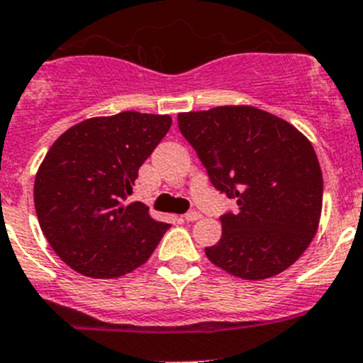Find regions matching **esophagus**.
Instances as JSON below:
<instances>
[{
  "mask_svg": "<svg viewBox=\"0 0 363 363\" xmlns=\"http://www.w3.org/2000/svg\"><path fill=\"white\" fill-rule=\"evenodd\" d=\"M202 218V214L200 212H188V214H184V219L188 223H193V221H199V219Z\"/></svg>",
  "mask_w": 363,
  "mask_h": 363,
  "instance_id": "1",
  "label": "esophagus"
}]
</instances>
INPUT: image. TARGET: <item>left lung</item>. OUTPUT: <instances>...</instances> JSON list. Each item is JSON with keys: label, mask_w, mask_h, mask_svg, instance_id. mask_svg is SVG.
Returning a JSON list of instances; mask_svg holds the SVG:
<instances>
[{"label": "left lung", "mask_w": 363, "mask_h": 363, "mask_svg": "<svg viewBox=\"0 0 363 363\" xmlns=\"http://www.w3.org/2000/svg\"><path fill=\"white\" fill-rule=\"evenodd\" d=\"M177 121L212 186L239 205L221 218V239L205 247L207 258L247 281L284 272L309 247L323 207V175L309 138L251 105L182 112Z\"/></svg>", "instance_id": "obj_1"}]
</instances>
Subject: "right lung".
Masks as SVG:
<instances>
[{"mask_svg": "<svg viewBox=\"0 0 363 363\" xmlns=\"http://www.w3.org/2000/svg\"><path fill=\"white\" fill-rule=\"evenodd\" d=\"M170 126L167 113L126 111L82 121L50 145L33 195L40 228L69 269L116 279L147 262L168 225L124 200Z\"/></svg>", "mask_w": 363, "mask_h": 363, "instance_id": "1", "label": "right lung"}]
</instances>
